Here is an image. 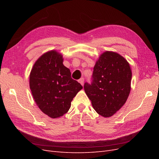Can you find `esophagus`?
I'll list each match as a JSON object with an SVG mask.
<instances>
[{
    "mask_svg": "<svg viewBox=\"0 0 159 159\" xmlns=\"http://www.w3.org/2000/svg\"><path fill=\"white\" fill-rule=\"evenodd\" d=\"M79 82L81 84V85H84V78H81L79 80Z\"/></svg>",
    "mask_w": 159,
    "mask_h": 159,
    "instance_id": "esophagus-1",
    "label": "esophagus"
}]
</instances>
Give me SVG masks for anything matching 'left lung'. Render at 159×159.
<instances>
[{
  "label": "left lung",
  "mask_w": 159,
  "mask_h": 159,
  "mask_svg": "<svg viewBox=\"0 0 159 159\" xmlns=\"http://www.w3.org/2000/svg\"><path fill=\"white\" fill-rule=\"evenodd\" d=\"M92 78L91 84H84L86 95L99 115L113 116L125 103L131 91L129 62L117 52L105 51L95 62Z\"/></svg>",
  "instance_id": "left-lung-1"
}]
</instances>
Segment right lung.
<instances>
[{"instance_id": "right-lung-1", "label": "right lung", "mask_w": 159, "mask_h": 159, "mask_svg": "<svg viewBox=\"0 0 159 159\" xmlns=\"http://www.w3.org/2000/svg\"><path fill=\"white\" fill-rule=\"evenodd\" d=\"M63 56L52 50L43 54L34 64L29 76L34 100L44 114L58 118L68 111L71 102L83 88L71 78L63 64Z\"/></svg>"}]
</instances>
